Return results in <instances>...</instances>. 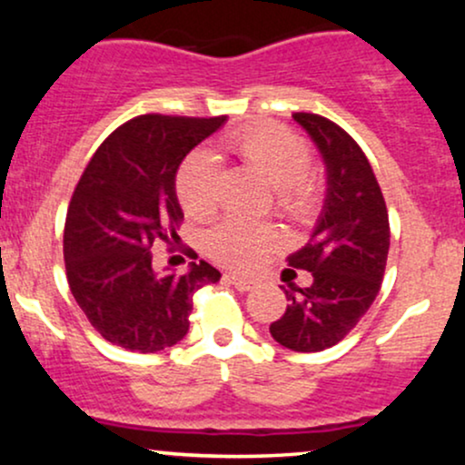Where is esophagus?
Wrapping results in <instances>:
<instances>
[{"label": "esophagus", "instance_id": "1", "mask_svg": "<svg viewBox=\"0 0 465 465\" xmlns=\"http://www.w3.org/2000/svg\"><path fill=\"white\" fill-rule=\"evenodd\" d=\"M227 282L229 284H233L238 288V291H251V288H253V284L255 282L253 280H249V277H242V275H236V273H232V275H227Z\"/></svg>", "mask_w": 465, "mask_h": 465}]
</instances>
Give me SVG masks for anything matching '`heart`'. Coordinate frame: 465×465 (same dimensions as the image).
<instances>
[{"instance_id": "heart-1", "label": "heart", "mask_w": 465, "mask_h": 465, "mask_svg": "<svg viewBox=\"0 0 465 465\" xmlns=\"http://www.w3.org/2000/svg\"><path fill=\"white\" fill-rule=\"evenodd\" d=\"M223 148L238 157L247 168L269 181L277 192V205L300 223H312L323 205L319 181L311 174L312 151L295 131L277 124H251L229 131ZM177 196L185 214L207 218L221 203V168L210 153H192L177 173ZM282 236L273 225L229 216L210 229L205 238L207 253L232 269H255Z\"/></svg>"}]
</instances>
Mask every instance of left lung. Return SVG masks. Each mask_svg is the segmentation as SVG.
Here are the masks:
<instances>
[{"label":"left lung","mask_w":465,"mask_h":465,"mask_svg":"<svg viewBox=\"0 0 465 465\" xmlns=\"http://www.w3.org/2000/svg\"><path fill=\"white\" fill-rule=\"evenodd\" d=\"M292 117L323 154L328 196L312 238L288 255V266L312 275L311 286H282L288 306L269 330L288 350L322 351L343 341L370 311L385 277L391 232L385 196L354 137L323 115ZM292 269L286 271L297 277Z\"/></svg>","instance_id":"obj_1"}]
</instances>
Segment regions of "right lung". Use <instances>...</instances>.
I'll return each instance as SVG.
<instances>
[{
  "instance_id": "1",
  "label": "right lung",
  "mask_w": 465,
  "mask_h": 465,
  "mask_svg": "<svg viewBox=\"0 0 465 465\" xmlns=\"http://www.w3.org/2000/svg\"><path fill=\"white\" fill-rule=\"evenodd\" d=\"M225 120L137 115L100 143L80 174L63 258L74 300L109 343L142 354L173 348L190 330L194 292L221 280L205 260L192 262L185 275L154 273L151 249L179 240L177 168Z\"/></svg>"
}]
</instances>
